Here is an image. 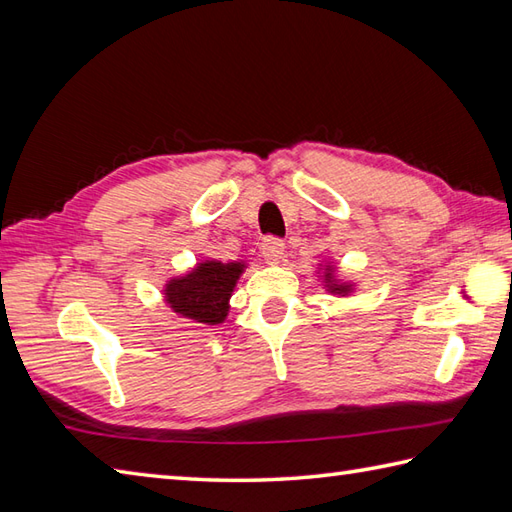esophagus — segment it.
I'll use <instances>...</instances> for the list:
<instances>
[{
    "mask_svg": "<svg viewBox=\"0 0 512 512\" xmlns=\"http://www.w3.org/2000/svg\"><path fill=\"white\" fill-rule=\"evenodd\" d=\"M284 242L277 237H266L262 242V257L266 259V264H279L281 257H284Z\"/></svg>",
    "mask_w": 512,
    "mask_h": 512,
    "instance_id": "obj_1",
    "label": "esophagus"
}]
</instances>
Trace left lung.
Listing matches in <instances>:
<instances>
[{
    "label": "left lung",
    "mask_w": 512,
    "mask_h": 512,
    "mask_svg": "<svg viewBox=\"0 0 512 512\" xmlns=\"http://www.w3.org/2000/svg\"><path fill=\"white\" fill-rule=\"evenodd\" d=\"M321 270H319V277L323 281V288L330 292V295H339V297H347L352 295L354 292V284L352 281H345L339 277V273H336V266L332 262H323L319 264Z\"/></svg>",
    "instance_id": "1"
}]
</instances>
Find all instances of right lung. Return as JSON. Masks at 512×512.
Wrapping results in <instances>:
<instances>
[{
    "label": "right lung",
    "instance_id": "obj_1",
    "mask_svg": "<svg viewBox=\"0 0 512 512\" xmlns=\"http://www.w3.org/2000/svg\"><path fill=\"white\" fill-rule=\"evenodd\" d=\"M244 268V262L204 259L182 277H171L162 295H165L167 306L180 314L182 319L220 325L224 323L228 310H231L228 301H231L237 279L242 277Z\"/></svg>",
    "mask_w": 512,
    "mask_h": 512
}]
</instances>
